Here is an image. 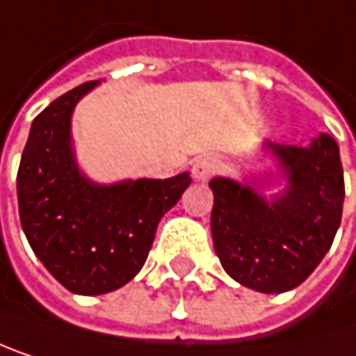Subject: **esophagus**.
Instances as JSON below:
<instances>
[{
    "mask_svg": "<svg viewBox=\"0 0 356 356\" xmlns=\"http://www.w3.org/2000/svg\"><path fill=\"white\" fill-rule=\"evenodd\" d=\"M218 170H220V159L213 157V155L199 157V159L193 163V176H195L197 180H207V178H211Z\"/></svg>",
    "mask_w": 356,
    "mask_h": 356,
    "instance_id": "1",
    "label": "esophagus"
}]
</instances>
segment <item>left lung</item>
Returning a JSON list of instances; mask_svg holds the SVG:
<instances>
[{
  "label": "left lung",
  "instance_id": "1",
  "mask_svg": "<svg viewBox=\"0 0 356 356\" xmlns=\"http://www.w3.org/2000/svg\"><path fill=\"white\" fill-rule=\"evenodd\" d=\"M266 145L284 168L286 193L266 201L247 184L213 178L211 236L230 277L277 294L302 284L330 251L342 220L344 172L330 134L309 147Z\"/></svg>",
  "mask_w": 356,
  "mask_h": 356
}]
</instances>
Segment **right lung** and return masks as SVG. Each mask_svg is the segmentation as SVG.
I'll use <instances>...</instances> for the list:
<instances>
[{
	"mask_svg": "<svg viewBox=\"0 0 356 356\" xmlns=\"http://www.w3.org/2000/svg\"><path fill=\"white\" fill-rule=\"evenodd\" d=\"M97 81L64 92L31 126L16 186L22 230L49 273L76 294H105L145 266L159 220L191 176L126 180L99 186L87 180L70 147V115Z\"/></svg>",
	"mask_w": 356,
	"mask_h": 356,
	"instance_id": "add662e5",
	"label": "right lung"
}]
</instances>
